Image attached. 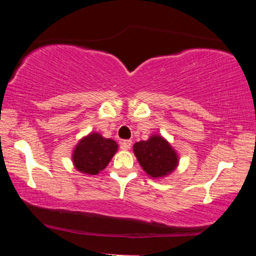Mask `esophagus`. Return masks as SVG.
<instances>
[{"label": "esophagus", "instance_id": "34e87169", "mask_svg": "<svg viewBox=\"0 0 256 256\" xmlns=\"http://www.w3.org/2000/svg\"><path fill=\"white\" fill-rule=\"evenodd\" d=\"M131 140H122V142L120 143V148H122V150H128V149L131 148Z\"/></svg>", "mask_w": 256, "mask_h": 256}]
</instances>
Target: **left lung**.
<instances>
[{
	"mask_svg": "<svg viewBox=\"0 0 256 256\" xmlns=\"http://www.w3.org/2000/svg\"><path fill=\"white\" fill-rule=\"evenodd\" d=\"M134 152L143 171L154 179L167 177L179 164L178 152L161 134H152L146 140L136 142Z\"/></svg>",
	"mask_w": 256,
	"mask_h": 256,
	"instance_id": "1",
	"label": "left lung"
}]
</instances>
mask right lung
<instances>
[{"instance_id": "add662e5", "label": "right lung", "mask_w": 256, "mask_h": 256, "mask_svg": "<svg viewBox=\"0 0 256 256\" xmlns=\"http://www.w3.org/2000/svg\"><path fill=\"white\" fill-rule=\"evenodd\" d=\"M116 152V140L104 138L98 132H90L73 149V166L83 174L96 176L107 167Z\"/></svg>"}]
</instances>
